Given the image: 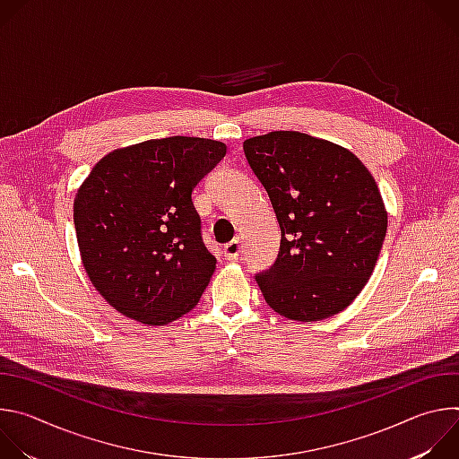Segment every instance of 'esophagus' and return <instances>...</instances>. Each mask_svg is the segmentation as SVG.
Listing matches in <instances>:
<instances>
[{
  "instance_id": "obj_1",
  "label": "esophagus",
  "mask_w": 459,
  "mask_h": 459,
  "mask_svg": "<svg viewBox=\"0 0 459 459\" xmlns=\"http://www.w3.org/2000/svg\"><path fill=\"white\" fill-rule=\"evenodd\" d=\"M241 252V241L239 239H232L223 247V255L225 259H236Z\"/></svg>"
}]
</instances>
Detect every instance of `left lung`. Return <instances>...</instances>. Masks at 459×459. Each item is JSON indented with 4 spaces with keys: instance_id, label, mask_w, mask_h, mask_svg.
<instances>
[{
    "instance_id": "obj_1",
    "label": "left lung",
    "mask_w": 459,
    "mask_h": 459,
    "mask_svg": "<svg viewBox=\"0 0 459 459\" xmlns=\"http://www.w3.org/2000/svg\"><path fill=\"white\" fill-rule=\"evenodd\" d=\"M269 194L281 243L255 281L278 314L319 321L349 307L377 261L386 211L367 167L347 149L294 130L243 142Z\"/></svg>"
}]
</instances>
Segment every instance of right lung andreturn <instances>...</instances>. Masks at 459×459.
I'll use <instances>...</instances> for the list:
<instances>
[{
    "instance_id": "obj_1",
    "label": "right lung",
    "mask_w": 459,
    "mask_h": 459,
    "mask_svg": "<svg viewBox=\"0 0 459 459\" xmlns=\"http://www.w3.org/2000/svg\"><path fill=\"white\" fill-rule=\"evenodd\" d=\"M225 152L221 142L172 136L114 151L91 170L74 200L78 247L117 312L165 325L198 305L216 257L192 190Z\"/></svg>"
}]
</instances>
